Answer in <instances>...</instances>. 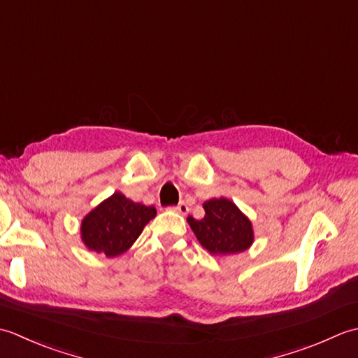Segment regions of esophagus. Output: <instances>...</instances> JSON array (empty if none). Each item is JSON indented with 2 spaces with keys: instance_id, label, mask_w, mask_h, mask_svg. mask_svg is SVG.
Returning a JSON list of instances; mask_svg holds the SVG:
<instances>
[{
  "instance_id": "1",
  "label": "esophagus",
  "mask_w": 358,
  "mask_h": 358,
  "mask_svg": "<svg viewBox=\"0 0 358 358\" xmlns=\"http://www.w3.org/2000/svg\"><path fill=\"white\" fill-rule=\"evenodd\" d=\"M175 210H177V212H180V214H187V212H189V206H187V203L186 201H181L180 204H178V206H175L173 208Z\"/></svg>"
}]
</instances>
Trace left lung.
Here are the masks:
<instances>
[{
  "instance_id": "obj_1",
  "label": "left lung",
  "mask_w": 358,
  "mask_h": 358,
  "mask_svg": "<svg viewBox=\"0 0 358 358\" xmlns=\"http://www.w3.org/2000/svg\"><path fill=\"white\" fill-rule=\"evenodd\" d=\"M201 220L187 217V223L196 240L212 255H232L243 252L254 243L250 220L227 199H212L203 204Z\"/></svg>"
}]
</instances>
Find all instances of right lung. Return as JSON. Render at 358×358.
Returning a JSON list of instances; mask_svg holds the SVG:
<instances>
[{
    "label": "right lung",
    "instance_id": "1",
    "mask_svg": "<svg viewBox=\"0 0 358 358\" xmlns=\"http://www.w3.org/2000/svg\"><path fill=\"white\" fill-rule=\"evenodd\" d=\"M155 215L154 206H144L115 192L83 218L81 240L94 252L117 257L134 245Z\"/></svg>",
    "mask_w": 358,
    "mask_h": 358
}]
</instances>
